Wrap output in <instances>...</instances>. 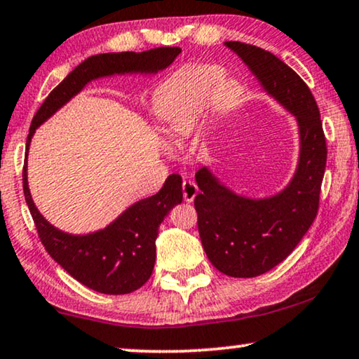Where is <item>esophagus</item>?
Segmentation results:
<instances>
[{
  "label": "esophagus",
  "instance_id": "1",
  "mask_svg": "<svg viewBox=\"0 0 359 359\" xmlns=\"http://www.w3.org/2000/svg\"><path fill=\"white\" fill-rule=\"evenodd\" d=\"M182 194H184V200L185 201H194V198L198 194V187L195 182L191 180H185L184 184H182Z\"/></svg>",
  "mask_w": 359,
  "mask_h": 359
}]
</instances>
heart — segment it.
<instances>
[{
	"mask_svg": "<svg viewBox=\"0 0 359 359\" xmlns=\"http://www.w3.org/2000/svg\"><path fill=\"white\" fill-rule=\"evenodd\" d=\"M238 95V83L226 79L224 67L217 64H190L161 83L154 95L153 111L165 135L170 140H179L195 130L211 104L227 109Z\"/></svg>",
	"mask_w": 359,
	"mask_h": 359,
	"instance_id": "1",
	"label": "heart"
}]
</instances>
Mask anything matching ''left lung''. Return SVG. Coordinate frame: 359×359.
Returning <instances> with one entry per match:
<instances>
[{
  "instance_id": "1",
  "label": "left lung",
  "mask_w": 359,
  "mask_h": 359,
  "mask_svg": "<svg viewBox=\"0 0 359 359\" xmlns=\"http://www.w3.org/2000/svg\"><path fill=\"white\" fill-rule=\"evenodd\" d=\"M226 46L295 116L299 128L297 170L280 194L256 200L233 194L208 168L195 175L198 232L208 259L229 277H256L282 263L316 219L327 147L316 100L292 67L263 48L242 41Z\"/></svg>"
}]
</instances>
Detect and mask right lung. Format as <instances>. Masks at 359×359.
Returning <instances> with one entry per match:
<instances>
[{
  "instance_id": "1",
  "label": "right lung",
  "mask_w": 359,
  "mask_h": 359,
  "mask_svg": "<svg viewBox=\"0 0 359 359\" xmlns=\"http://www.w3.org/2000/svg\"><path fill=\"white\" fill-rule=\"evenodd\" d=\"M182 50L161 46L142 53H103L90 56L43 101L30 124L25 147L22 185L27 206L48 255L85 287L106 295H126L140 288L153 274L158 229L182 203V177L172 174L156 195L133 203L103 231L71 235L51 226L36 210L27 182V154L35 128L62 108L88 82L114 74H156L174 62Z\"/></svg>"
}]
</instances>
